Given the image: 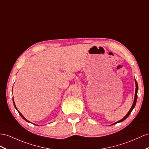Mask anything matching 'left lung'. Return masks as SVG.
<instances>
[{
  "label": "left lung",
  "instance_id": "1",
  "mask_svg": "<svg viewBox=\"0 0 149 149\" xmlns=\"http://www.w3.org/2000/svg\"><path fill=\"white\" fill-rule=\"evenodd\" d=\"M135 85H136V89H135V94L134 101H133V104H132V108H130V111H128V113L127 114V115H126V116L123 118V119H121V120L116 122V123H113V125H114V124L118 123H120V122L123 121H124L125 119H127V118H128V116L130 115V114L131 112L132 111V110L133 109V108H135V104H136V100H137V92H138V88H139V87H138V84H137V82H136V81L135 79Z\"/></svg>",
  "mask_w": 149,
  "mask_h": 149
}]
</instances>
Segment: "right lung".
<instances>
[{"label":"right lung","instance_id":"obj_1","mask_svg":"<svg viewBox=\"0 0 149 149\" xmlns=\"http://www.w3.org/2000/svg\"><path fill=\"white\" fill-rule=\"evenodd\" d=\"M13 102H14V107H15V108H16V110H17V111H18L19 114H20V115H21V117H22V118H23V119H24V120L25 121H27V122H29V123H30V122H29V121L28 120H26V118H24V117L23 116H22V114H21V113H20L19 111H18V109H17V108H16V105H15V103H14V100H13ZM34 125H35V124H34Z\"/></svg>","mask_w":149,"mask_h":149}]
</instances>
